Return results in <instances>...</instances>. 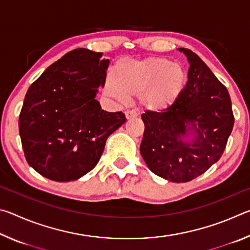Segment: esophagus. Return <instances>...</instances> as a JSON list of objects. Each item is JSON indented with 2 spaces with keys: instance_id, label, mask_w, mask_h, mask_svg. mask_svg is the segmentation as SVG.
Here are the masks:
<instances>
[{
  "instance_id": "esophagus-1",
  "label": "esophagus",
  "mask_w": 250,
  "mask_h": 250,
  "mask_svg": "<svg viewBox=\"0 0 250 250\" xmlns=\"http://www.w3.org/2000/svg\"><path fill=\"white\" fill-rule=\"evenodd\" d=\"M137 117V112L134 111V110H128V111H125V118L126 119H132V118Z\"/></svg>"
}]
</instances>
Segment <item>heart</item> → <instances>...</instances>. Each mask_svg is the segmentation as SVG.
Wrapping results in <instances>:
<instances>
[{"mask_svg":"<svg viewBox=\"0 0 250 250\" xmlns=\"http://www.w3.org/2000/svg\"><path fill=\"white\" fill-rule=\"evenodd\" d=\"M188 82V73L179 62L149 57L121 61L116 77L109 76L105 92L120 103L140 96V104L149 111H163L179 99Z\"/></svg>","mask_w":250,"mask_h":250,"instance_id":"heart-1","label":"heart"}]
</instances>
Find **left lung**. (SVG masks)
Instances as JSON below:
<instances>
[{
  "label": "left lung",
  "instance_id": "8db88e82",
  "mask_svg": "<svg viewBox=\"0 0 250 250\" xmlns=\"http://www.w3.org/2000/svg\"><path fill=\"white\" fill-rule=\"evenodd\" d=\"M177 49L188 57V80L170 108L163 112L147 110L141 116L145 133L140 153L154 174L184 183L221 159L234 115L226 87L205 62L191 49Z\"/></svg>",
  "mask_w": 250,
  "mask_h": 250
}]
</instances>
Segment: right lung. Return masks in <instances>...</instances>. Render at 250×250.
I'll return each mask as SVG.
<instances>
[{
  "mask_svg": "<svg viewBox=\"0 0 250 250\" xmlns=\"http://www.w3.org/2000/svg\"><path fill=\"white\" fill-rule=\"evenodd\" d=\"M109 59L77 48L42 74L25 96L19 129L25 159L34 170L56 182L78 180L94 168L105 141L125 122L96 100L104 86Z\"/></svg>",
  "mask_w": 250,
  "mask_h": 250,
  "instance_id": "right-lung-1",
  "label": "right lung"
}]
</instances>
